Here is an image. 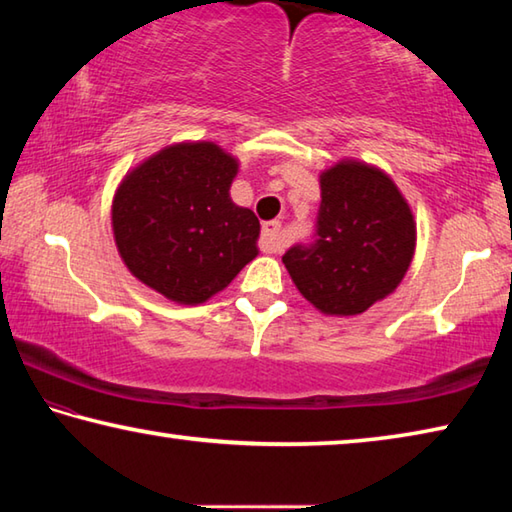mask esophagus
Segmentation results:
<instances>
[{
    "mask_svg": "<svg viewBox=\"0 0 512 512\" xmlns=\"http://www.w3.org/2000/svg\"><path fill=\"white\" fill-rule=\"evenodd\" d=\"M259 244H262L264 253H280L284 248L280 221H268L262 225V241H259Z\"/></svg>",
    "mask_w": 512,
    "mask_h": 512,
    "instance_id": "1",
    "label": "esophagus"
}]
</instances>
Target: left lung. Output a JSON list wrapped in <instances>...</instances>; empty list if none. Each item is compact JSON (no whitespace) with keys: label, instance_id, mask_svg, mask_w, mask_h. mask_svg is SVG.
<instances>
[{"label":"left lung","instance_id":"obj_1","mask_svg":"<svg viewBox=\"0 0 512 512\" xmlns=\"http://www.w3.org/2000/svg\"><path fill=\"white\" fill-rule=\"evenodd\" d=\"M314 246L282 257L302 298L325 316H357L400 287L413 262L415 219L386 171L339 160L320 171Z\"/></svg>","mask_w":512,"mask_h":512}]
</instances>
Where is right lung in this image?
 <instances>
[{
  "label": "right lung",
  "instance_id": "add662e5",
  "mask_svg": "<svg viewBox=\"0 0 512 512\" xmlns=\"http://www.w3.org/2000/svg\"><path fill=\"white\" fill-rule=\"evenodd\" d=\"M239 160L214 142H178L121 178L112 235L121 262L178 305H203L257 257L259 221L230 198Z\"/></svg>",
  "mask_w": 512,
  "mask_h": 512
}]
</instances>
